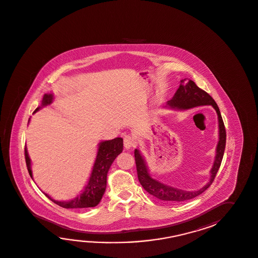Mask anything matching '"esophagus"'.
<instances>
[{
    "mask_svg": "<svg viewBox=\"0 0 258 258\" xmlns=\"http://www.w3.org/2000/svg\"><path fill=\"white\" fill-rule=\"evenodd\" d=\"M134 146H135V142H134L133 138L130 135H125L124 136V147L126 149H131Z\"/></svg>",
    "mask_w": 258,
    "mask_h": 258,
    "instance_id": "obj_1",
    "label": "esophagus"
}]
</instances>
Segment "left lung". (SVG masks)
I'll return each instance as SVG.
<instances>
[{
	"label": "left lung",
	"mask_w": 258,
	"mask_h": 258,
	"mask_svg": "<svg viewBox=\"0 0 258 258\" xmlns=\"http://www.w3.org/2000/svg\"><path fill=\"white\" fill-rule=\"evenodd\" d=\"M200 105H212V107L215 109L218 115L219 122V142L216 148L215 159L210 172V180L204 186L195 191H186L163 184L162 182L152 177L148 168L147 163L145 162V159L142 156L140 150L135 149L134 151L139 181L142 187L146 190L149 194L155 197L158 200L172 203H179L192 200L199 195L202 194L206 189H208L211 186L213 180L215 178L217 172L219 171L226 145V132L219 106L216 104L214 99L204 90L198 87L193 81L189 80L188 82H186V79H184L181 80V84L178 89L175 92L173 98L167 102V105L165 107H170L178 110H186Z\"/></svg>",
	"instance_id": "1"
}]
</instances>
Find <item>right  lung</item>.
<instances>
[{"mask_svg":"<svg viewBox=\"0 0 258 258\" xmlns=\"http://www.w3.org/2000/svg\"><path fill=\"white\" fill-rule=\"evenodd\" d=\"M54 99V95L51 93L45 94L41 101V106H38L34 111L37 113L40 110L43 106L50 105ZM30 120V118H29ZM123 151V139L116 138L110 141H103L98 143V149L95 157V163L92 169V173L90 174L89 179L86 185L84 186L83 192L74 198V200L68 201H58L53 200L51 197L46 195L49 200L53 201L55 204L60 206L65 209H85V208H92L98 205L103 196L105 194V187H106V176L108 170L110 168L111 164L114 160ZM25 157L27 163V170L33 178L31 170V160L27 153V147L25 148Z\"/></svg>","mask_w":258,"mask_h":258,"instance_id":"right-lung-1","label":"right lung"}]
</instances>
